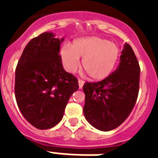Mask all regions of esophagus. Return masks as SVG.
Returning a JSON list of instances; mask_svg holds the SVG:
<instances>
[{
	"label": "esophagus",
	"mask_w": 158,
	"mask_h": 158,
	"mask_svg": "<svg viewBox=\"0 0 158 158\" xmlns=\"http://www.w3.org/2000/svg\"><path fill=\"white\" fill-rule=\"evenodd\" d=\"M78 83H79V89H81V88L83 87V85H84L85 82H84L83 80H80V79H79V81H78Z\"/></svg>",
	"instance_id": "esophagus-1"
}]
</instances>
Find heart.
Here are the masks:
<instances>
[{
  "label": "heart",
  "mask_w": 158,
  "mask_h": 158,
  "mask_svg": "<svg viewBox=\"0 0 158 158\" xmlns=\"http://www.w3.org/2000/svg\"><path fill=\"white\" fill-rule=\"evenodd\" d=\"M120 50L118 45L96 36L82 37L74 40L72 44L61 51V60L64 69L73 73L82 68L92 80H102L111 74L118 60Z\"/></svg>",
  "instance_id": "1"
}]
</instances>
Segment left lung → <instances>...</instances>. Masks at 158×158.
Returning a JSON list of instances; mask_svg holds the SVG:
<instances>
[{
  "mask_svg": "<svg viewBox=\"0 0 158 158\" xmlns=\"http://www.w3.org/2000/svg\"><path fill=\"white\" fill-rule=\"evenodd\" d=\"M139 62L131 46L125 43L117 69L102 81L85 83L84 115L89 124L110 131L124 122L139 93Z\"/></svg>",
  "mask_w": 158,
  "mask_h": 158,
  "instance_id": "8db88e82",
  "label": "left lung"
}]
</instances>
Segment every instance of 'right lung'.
I'll return each mask as SVG.
<instances>
[{"label": "right lung", "instance_id": "1", "mask_svg": "<svg viewBox=\"0 0 158 158\" xmlns=\"http://www.w3.org/2000/svg\"><path fill=\"white\" fill-rule=\"evenodd\" d=\"M45 32L27 44L15 72V96L25 119L39 129H51L63 117L67 103L79 89L78 80L62 68L57 39Z\"/></svg>", "mask_w": 158, "mask_h": 158}]
</instances>
